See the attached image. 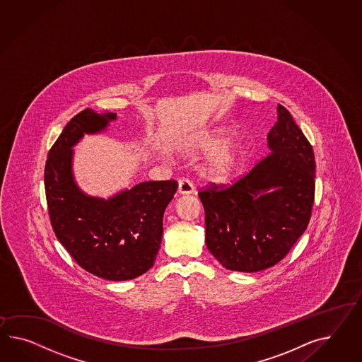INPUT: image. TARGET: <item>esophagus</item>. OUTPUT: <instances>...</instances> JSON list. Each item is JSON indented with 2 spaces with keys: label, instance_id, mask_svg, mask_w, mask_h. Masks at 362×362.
<instances>
[{
  "label": "esophagus",
  "instance_id": "esophagus-1",
  "mask_svg": "<svg viewBox=\"0 0 362 362\" xmlns=\"http://www.w3.org/2000/svg\"><path fill=\"white\" fill-rule=\"evenodd\" d=\"M177 192L182 194H194V185H192L188 179L182 177V179H179V182H177Z\"/></svg>",
  "mask_w": 362,
  "mask_h": 362
}]
</instances>
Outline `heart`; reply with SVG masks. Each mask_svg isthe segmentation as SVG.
<instances>
[{
    "instance_id": "b5f03b06",
    "label": "heart",
    "mask_w": 362,
    "mask_h": 362,
    "mask_svg": "<svg viewBox=\"0 0 362 362\" xmlns=\"http://www.w3.org/2000/svg\"><path fill=\"white\" fill-rule=\"evenodd\" d=\"M229 139L226 131H217L189 144L188 150L191 153L212 154L205 165V173L213 180H228L238 168L243 151L237 144L226 145Z\"/></svg>"
}]
</instances>
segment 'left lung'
<instances>
[{"instance_id":"1","label":"left lung","mask_w":362,"mask_h":362,"mask_svg":"<svg viewBox=\"0 0 362 362\" xmlns=\"http://www.w3.org/2000/svg\"><path fill=\"white\" fill-rule=\"evenodd\" d=\"M272 151L231 185L199 191L205 242L225 268L257 272L274 267L309 225L315 199L313 146L285 107L268 133ZM276 187L269 194L266 191Z\"/></svg>"}]
</instances>
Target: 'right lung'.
<instances>
[{"mask_svg":"<svg viewBox=\"0 0 362 362\" xmlns=\"http://www.w3.org/2000/svg\"><path fill=\"white\" fill-rule=\"evenodd\" d=\"M115 119L88 108L73 116L48 153L45 187L53 231L74 262L98 277L124 281L154 265L177 182H142L108 200L81 192L71 175V146Z\"/></svg>","mask_w":362,"mask_h":362,"instance_id":"add662e5","label":"right lung"}]
</instances>
